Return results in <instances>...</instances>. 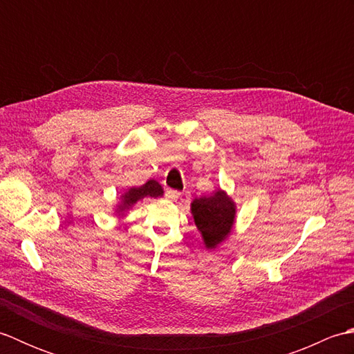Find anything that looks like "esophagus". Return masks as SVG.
Returning a JSON list of instances; mask_svg holds the SVG:
<instances>
[{"label":"esophagus","instance_id":"34e87169","mask_svg":"<svg viewBox=\"0 0 354 354\" xmlns=\"http://www.w3.org/2000/svg\"><path fill=\"white\" fill-rule=\"evenodd\" d=\"M165 198H167L169 201H178V199H181V192L167 189V190H165Z\"/></svg>","mask_w":354,"mask_h":354}]
</instances>
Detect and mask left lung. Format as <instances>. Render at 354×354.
I'll return each instance as SVG.
<instances>
[{
  "mask_svg": "<svg viewBox=\"0 0 354 354\" xmlns=\"http://www.w3.org/2000/svg\"><path fill=\"white\" fill-rule=\"evenodd\" d=\"M192 214L208 250L228 237L236 217V204L222 190L192 202Z\"/></svg>",
  "mask_w": 354,
  "mask_h": 354,
  "instance_id": "obj_1",
  "label": "left lung"
}]
</instances>
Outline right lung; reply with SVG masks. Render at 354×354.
<instances>
[{"label":"right lung","mask_w":354,"mask_h":354,"mask_svg":"<svg viewBox=\"0 0 354 354\" xmlns=\"http://www.w3.org/2000/svg\"><path fill=\"white\" fill-rule=\"evenodd\" d=\"M162 187L158 184L153 179H150L146 184H142L141 187H133L129 192H126L123 194V201L122 204L118 205L117 212H126L127 208L132 207L133 204H137L138 201L145 199V198H158V196H162Z\"/></svg>","instance_id":"1"}]
</instances>
